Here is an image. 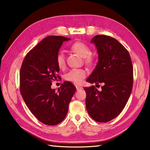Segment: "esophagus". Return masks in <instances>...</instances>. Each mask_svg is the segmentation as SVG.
I'll use <instances>...</instances> for the list:
<instances>
[{
	"mask_svg": "<svg viewBox=\"0 0 150 150\" xmlns=\"http://www.w3.org/2000/svg\"><path fill=\"white\" fill-rule=\"evenodd\" d=\"M75 87H76V88H77V90L81 89V88H83L82 87H81V86H79V85H76Z\"/></svg>",
	"mask_w": 150,
	"mask_h": 150,
	"instance_id": "1",
	"label": "esophagus"
}]
</instances>
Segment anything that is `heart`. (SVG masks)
Instances as JSON below:
<instances>
[{"mask_svg": "<svg viewBox=\"0 0 150 150\" xmlns=\"http://www.w3.org/2000/svg\"><path fill=\"white\" fill-rule=\"evenodd\" d=\"M70 49L73 52L83 57L87 64L91 65L93 62V57L90 55L91 49L88 45L83 42H77L73 43L70 46ZM57 65L60 69H64L65 67V55L62 53H58L55 57ZM87 75V71L84 69H72L69 70L64 76L66 81H70L75 84H81Z\"/></svg>", "mask_w": 150, "mask_h": 150, "instance_id": "heart-1", "label": "heart"}]
</instances>
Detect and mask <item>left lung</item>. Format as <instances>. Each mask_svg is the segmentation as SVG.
<instances>
[{"label": "left lung", "instance_id": "1", "mask_svg": "<svg viewBox=\"0 0 150 150\" xmlns=\"http://www.w3.org/2000/svg\"><path fill=\"white\" fill-rule=\"evenodd\" d=\"M96 45L98 62L87 81L103 83L99 91L95 86L84 87L88 115L98 122H107L120 115L132 90L133 65L130 54L117 40L96 35L91 40Z\"/></svg>", "mask_w": 150, "mask_h": 150}]
</instances>
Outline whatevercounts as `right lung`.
I'll use <instances>...</instances> for the list:
<instances>
[{"label": "right lung", "mask_w": 150, "mask_h": 150, "mask_svg": "<svg viewBox=\"0 0 150 150\" xmlns=\"http://www.w3.org/2000/svg\"><path fill=\"white\" fill-rule=\"evenodd\" d=\"M69 40L59 35L45 38L28 53L20 68L22 98L35 117L46 125L64 120L76 91L69 81H64L57 92L51 88L52 81L61 79L55 57L63 42Z\"/></svg>", "instance_id": "right-lung-1"}]
</instances>
